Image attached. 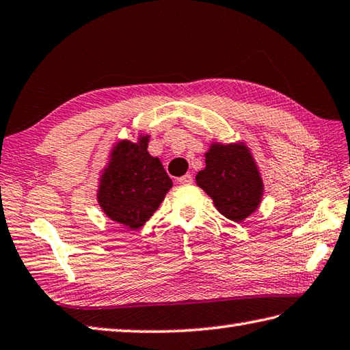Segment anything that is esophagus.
I'll return each mask as SVG.
<instances>
[{
	"label": "esophagus",
	"mask_w": 350,
	"mask_h": 350,
	"mask_svg": "<svg viewBox=\"0 0 350 350\" xmlns=\"http://www.w3.org/2000/svg\"><path fill=\"white\" fill-rule=\"evenodd\" d=\"M177 182L183 183V185H189V183H193V176L191 174H185V176L179 177V179H177Z\"/></svg>",
	"instance_id": "1"
}]
</instances>
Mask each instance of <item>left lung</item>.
I'll return each mask as SVG.
<instances>
[{"instance_id":"8db88e82","label":"left lung","mask_w":350,"mask_h":350,"mask_svg":"<svg viewBox=\"0 0 350 350\" xmlns=\"http://www.w3.org/2000/svg\"><path fill=\"white\" fill-rule=\"evenodd\" d=\"M217 211L232 221H243L258 209L265 183L246 142L213 141L205 153V168L196 176Z\"/></svg>"}]
</instances>
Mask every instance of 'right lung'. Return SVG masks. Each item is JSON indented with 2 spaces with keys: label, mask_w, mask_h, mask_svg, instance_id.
<instances>
[{
  "label": "right lung",
  "mask_w": 350,
  "mask_h": 350,
  "mask_svg": "<svg viewBox=\"0 0 350 350\" xmlns=\"http://www.w3.org/2000/svg\"><path fill=\"white\" fill-rule=\"evenodd\" d=\"M150 135L135 141L119 139L110 150L98 179L96 200L110 220L137 230L161 205L173 187L159 157L148 153Z\"/></svg>",
  "instance_id": "right-lung-1"
}]
</instances>
